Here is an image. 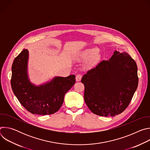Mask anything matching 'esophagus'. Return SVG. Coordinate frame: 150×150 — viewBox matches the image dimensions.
<instances>
[{
  "label": "esophagus",
  "mask_w": 150,
  "mask_h": 150,
  "mask_svg": "<svg viewBox=\"0 0 150 150\" xmlns=\"http://www.w3.org/2000/svg\"><path fill=\"white\" fill-rule=\"evenodd\" d=\"M82 78V75L79 74H77L76 75V81H80L81 79Z\"/></svg>",
  "instance_id": "esophagus-1"
}]
</instances>
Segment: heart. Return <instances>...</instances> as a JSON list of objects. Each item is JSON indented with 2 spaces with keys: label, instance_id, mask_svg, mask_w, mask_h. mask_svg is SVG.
Returning <instances> with one entry per match:
<instances>
[{
  "label": "heart",
  "instance_id": "obj_1",
  "mask_svg": "<svg viewBox=\"0 0 150 150\" xmlns=\"http://www.w3.org/2000/svg\"><path fill=\"white\" fill-rule=\"evenodd\" d=\"M99 51L100 50L97 47L88 49L81 53V54H80V57L83 59H88L91 57L92 62L96 63L100 58Z\"/></svg>",
  "mask_w": 150,
  "mask_h": 150
}]
</instances>
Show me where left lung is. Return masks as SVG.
Masks as SVG:
<instances>
[{
  "label": "left lung",
  "mask_w": 150,
  "mask_h": 150,
  "mask_svg": "<svg viewBox=\"0 0 150 150\" xmlns=\"http://www.w3.org/2000/svg\"><path fill=\"white\" fill-rule=\"evenodd\" d=\"M135 61L126 52L115 51L109 60L101 61L81 79L84 100L89 109L101 116H114L129 104L138 84Z\"/></svg>",
  "instance_id": "1"
}]
</instances>
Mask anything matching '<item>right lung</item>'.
Returning a JSON list of instances; mask_svg holds the SVG:
<instances>
[{"instance_id":"add662e5","label":"right lung","mask_w":150,"mask_h":150,"mask_svg":"<svg viewBox=\"0 0 150 150\" xmlns=\"http://www.w3.org/2000/svg\"><path fill=\"white\" fill-rule=\"evenodd\" d=\"M28 51L24 49L12 66V91L20 103L32 114L52 115L62 106L64 96L75 83V76H56L51 81L36 86L28 78Z\"/></svg>"}]
</instances>
